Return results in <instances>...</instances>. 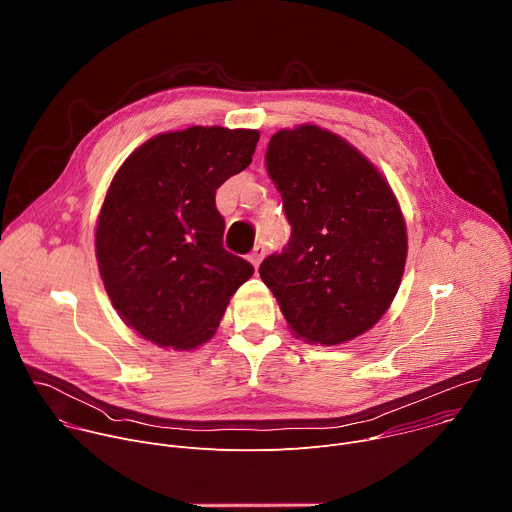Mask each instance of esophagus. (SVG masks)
<instances>
[{
	"label": "esophagus",
	"mask_w": 512,
	"mask_h": 512,
	"mask_svg": "<svg viewBox=\"0 0 512 512\" xmlns=\"http://www.w3.org/2000/svg\"><path fill=\"white\" fill-rule=\"evenodd\" d=\"M263 257H265V247H263V245H257V247L253 249V253L249 255V261L253 263V267H259V263L263 261Z\"/></svg>",
	"instance_id": "esophagus-1"
}]
</instances>
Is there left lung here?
<instances>
[{"label": "left lung", "mask_w": 512, "mask_h": 512, "mask_svg": "<svg viewBox=\"0 0 512 512\" xmlns=\"http://www.w3.org/2000/svg\"><path fill=\"white\" fill-rule=\"evenodd\" d=\"M267 174L291 239L259 275L287 328L336 346L371 330L397 296L407 227L387 178L344 137L304 123L271 135Z\"/></svg>", "instance_id": "8db88e82"}]
</instances>
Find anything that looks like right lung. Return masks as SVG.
Here are the masks:
<instances>
[{"label": "right lung", "mask_w": 512, "mask_h": 512, "mask_svg": "<svg viewBox=\"0 0 512 512\" xmlns=\"http://www.w3.org/2000/svg\"><path fill=\"white\" fill-rule=\"evenodd\" d=\"M257 129L194 125L158 133L115 172L95 231L107 296L121 320L162 348L208 342L251 263L223 247L216 190L243 172Z\"/></svg>", "instance_id": "obj_1"}]
</instances>
